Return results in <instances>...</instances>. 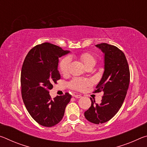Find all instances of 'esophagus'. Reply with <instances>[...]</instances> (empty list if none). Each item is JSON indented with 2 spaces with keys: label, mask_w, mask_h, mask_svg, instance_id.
Returning a JSON list of instances; mask_svg holds the SVG:
<instances>
[{
  "label": "esophagus",
  "mask_w": 147,
  "mask_h": 147,
  "mask_svg": "<svg viewBox=\"0 0 147 147\" xmlns=\"http://www.w3.org/2000/svg\"><path fill=\"white\" fill-rule=\"evenodd\" d=\"M73 96H74V97L77 98H81L82 97L81 94H73Z\"/></svg>",
  "instance_id": "obj_1"
}]
</instances>
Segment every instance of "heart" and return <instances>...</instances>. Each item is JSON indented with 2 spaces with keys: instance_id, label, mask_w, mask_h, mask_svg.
<instances>
[{
  "instance_id": "obj_1",
  "label": "heart",
  "mask_w": 147,
  "mask_h": 147,
  "mask_svg": "<svg viewBox=\"0 0 147 147\" xmlns=\"http://www.w3.org/2000/svg\"><path fill=\"white\" fill-rule=\"evenodd\" d=\"M80 59L83 62L87 68L93 67L96 63V58L93 55L89 53H83L80 55ZM71 63V58L69 56H67L64 58L60 61L59 65V70L62 74H66L67 73ZM91 84V81L88 79H80L74 78L69 84L72 88L76 90H83L86 86H89Z\"/></svg>"
}]
</instances>
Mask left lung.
Masks as SVG:
<instances>
[{"instance_id": "left-lung-1", "label": "left lung", "mask_w": 147, "mask_h": 147, "mask_svg": "<svg viewBox=\"0 0 147 147\" xmlns=\"http://www.w3.org/2000/svg\"><path fill=\"white\" fill-rule=\"evenodd\" d=\"M95 46L104 54V71L95 92L102 91L104 96L100 104L90 98L91 106L84 116L99 124L110 120L123 105L130 83V70L125 55L117 47L108 43Z\"/></svg>"}]
</instances>
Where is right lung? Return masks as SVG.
<instances>
[{
    "label": "right lung",
    "instance_id": "add662e5",
    "mask_svg": "<svg viewBox=\"0 0 147 147\" xmlns=\"http://www.w3.org/2000/svg\"><path fill=\"white\" fill-rule=\"evenodd\" d=\"M55 45L44 43L32 48L21 70L22 98L26 109L37 123L51 127L61 121L71 95L66 93L52 100L49 90L60 79L59 58L69 54Z\"/></svg>",
    "mask_w": 147,
    "mask_h": 147
}]
</instances>
